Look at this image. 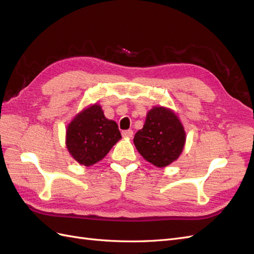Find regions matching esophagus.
Returning a JSON list of instances; mask_svg holds the SVG:
<instances>
[{
    "instance_id": "34e87169",
    "label": "esophagus",
    "mask_w": 254,
    "mask_h": 254,
    "mask_svg": "<svg viewBox=\"0 0 254 254\" xmlns=\"http://www.w3.org/2000/svg\"><path fill=\"white\" fill-rule=\"evenodd\" d=\"M122 135L124 137H132L133 135V131L131 129H128V130H123L122 131Z\"/></svg>"
}]
</instances>
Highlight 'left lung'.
Returning a JSON list of instances; mask_svg holds the SVG:
<instances>
[{"label":"left lung","instance_id":"obj_1","mask_svg":"<svg viewBox=\"0 0 254 254\" xmlns=\"http://www.w3.org/2000/svg\"><path fill=\"white\" fill-rule=\"evenodd\" d=\"M133 143L142 157L158 167L178 159L186 143V132L176 114L163 107H153Z\"/></svg>","mask_w":254,"mask_h":254}]
</instances>
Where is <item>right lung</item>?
Here are the masks:
<instances>
[{
	"label": "right lung",
	"mask_w": 254,
	"mask_h": 254,
	"mask_svg": "<svg viewBox=\"0 0 254 254\" xmlns=\"http://www.w3.org/2000/svg\"><path fill=\"white\" fill-rule=\"evenodd\" d=\"M120 139L118 124L106 119L97 104L76 115L66 130V147L72 157L84 166L101 161Z\"/></svg>",
	"instance_id": "add662e5"
}]
</instances>
